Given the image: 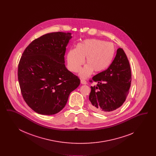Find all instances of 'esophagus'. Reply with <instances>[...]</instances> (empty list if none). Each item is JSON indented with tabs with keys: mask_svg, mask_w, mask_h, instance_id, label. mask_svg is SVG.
Returning a JSON list of instances; mask_svg holds the SVG:
<instances>
[{
	"mask_svg": "<svg viewBox=\"0 0 156 156\" xmlns=\"http://www.w3.org/2000/svg\"><path fill=\"white\" fill-rule=\"evenodd\" d=\"M81 83L82 84H83V85H87V81L85 80H83V79L81 80Z\"/></svg>",
	"mask_w": 156,
	"mask_h": 156,
	"instance_id": "34e87169",
	"label": "esophagus"
}]
</instances>
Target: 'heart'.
Masks as SVG:
<instances>
[{
    "instance_id": "heart-1",
    "label": "heart",
    "mask_w": 156,
    "mask_h": 156,
    "mask_svg": "<svg viewBox=\"0 0 156 156\" xmlns=\"http://www.w3.org/2000/svg\"><path fill=\"white\" fill-rule=\"evenodd\" d=\"M115 53V48L111 43L96 38L87 39L78 43L76 48L68 51V66L71 71L77 73L86 58L87 65L82 68L79 73L81 78H86L94 71L101 73L106 70L111 64Z\"/></svg>"
}]
</instances>
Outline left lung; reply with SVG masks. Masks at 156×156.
Wrapping results in <instances>:
<instances>
[{"instance_id": "obj_1", "label": "left lung", "mask_w": 156, "mask_h": 156, "mask_svg": "<svg viewBox=\"0 0 156 156\" xmlns=\"http://www.w3.org/2000/svg\"><path fill=\"white\" fill-rule=\"evenodd\" d=\"M92 81L97 82V85L90 87V109L105 114L115 111L123 105L130 89L132 74L129 60L122 48L117 50L111 66L93 76Z\"/></svg>"}]
</instances>
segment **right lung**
Wrapping results in <instances>:
<instances>
[{
    "instance_id": "obj_1",
    "label": "right lung",
    "mask_w": 156,
    "mask_h": 156,
    "mask_svg": "<svg viewBox=\"0 0 156 156\" xmlns=\"http://www.w3.org/2000/svg\"><path fill=\"white\" fill-rule=\"evenodd\" d=\"M71 33L55 32L33 41L23 52L18 80L26 104L37 113L51 115L66 106L80 80L65 66L66 47Z\"/></svg>"
}]
</instances>
